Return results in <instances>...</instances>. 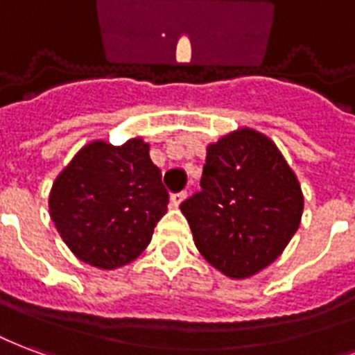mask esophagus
<instances>
[{"instance_id":"34e87169","label":"esophagus","mask_w":355,"mask_h":355,"mask_svg":"<svg viewBox=\"0 0 355 355\" xmlns=\"http://www.w3.org/2000/svg\"><path fill=\"white\" fill-rule=\"evenodd\" d=\"M185 200V193H174V195L170 196V204L174 206V208H180V204Z\"/></svg>"}]
</instances>
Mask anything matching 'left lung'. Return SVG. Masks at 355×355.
Returning a JSON list of instances; mask_svg holds the SVG:
<instances>
[{
	"instance_id": "left-lung-1",
	"label": "left lung",
	"mask_w": 355,
	"mask_h": 355,
	"mask_svg": "<svg viewBox=\"0 0 355 355\" xmlns=\"http://www.w3.org/2000/svg\"><path fill=\"white\" fill-rule=\"evenodd\" d=\"M196 195L181 202L195 245L232 280L250 278L286 250L301 225V185L272 139L238 128L206 149Z\"/></svg>"
}]
</instances>
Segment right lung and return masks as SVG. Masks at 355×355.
<instances>
[{"label": "right lung", "instance_id": "right-lung-1", "mask_svg": "<svg viewBox=\"0 0 355 355\" xmlns=\"http://www.w3.org/2000/svg\"><path fill=\"white\" fill-rule=\"evenodd\" d=\"M162 174L141 138L111 146L96 139L83 147L54 180L49 211L71 253L102 270L141 255L166 214Z\"/></svg>", "mask_w": 355, "mask_h": 355}]
</instances>
